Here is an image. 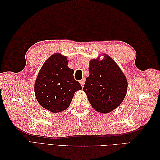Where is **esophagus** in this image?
Segmentation results:
<instances>
[{
  "label": "esophagus",
  "instance_id": "esophagus-1",
  "mask_svg": "<svg viewBox=\"0 0 160 160\" xmlns=\"http://www.w3.org/2000/svg\"><path fill=\"white\" fill-rule=\"evenodd\" d=\"M84 82H85V80H84V79H82L81 80H80V84H81V86H82V87H83V86H84Z\"/></svg>",
  "mask_w": 160,
  "mask_h": 160
}]
</instances>
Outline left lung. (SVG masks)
<instances>
[{
	"label": "left lung",
	"mask_w": 160,
	"mask_h": 160,
	"mask_svg": "<svg viewBox=\"0 0 160 160\" xmlns=\"http://www.w3.org/2000/svg\"><path fill=\"white\" fill-rule=\"evenodd\" d=\"M89 61V76L86 78L83 91L96 111L108 113L118 108L127 92L128 82L115 60L102 53Z\"/></svg>",
	"instance_id": "left-lung-1"
}]
</instances>
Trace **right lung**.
Instances as JSON below:
<instances>
[{
  "label": "right lung",
  "mask_w": 160,
  "mask_h": 160,
  "mask_svg": "<svg viewBox=\"0 0 160 160\" xmlns=\"http://www.w3.org/2000/svg\"><path fill=\"white\" fill-rule=\"evenodd\" d=\"M67 57L59 53L52 54L40 69L34 84L38 103L52 113L66 110L75 92L82 89L75 80L73 69L68 67Z\"/></svg>",
  "instance_id": "add662e5"
}]
</instances>
